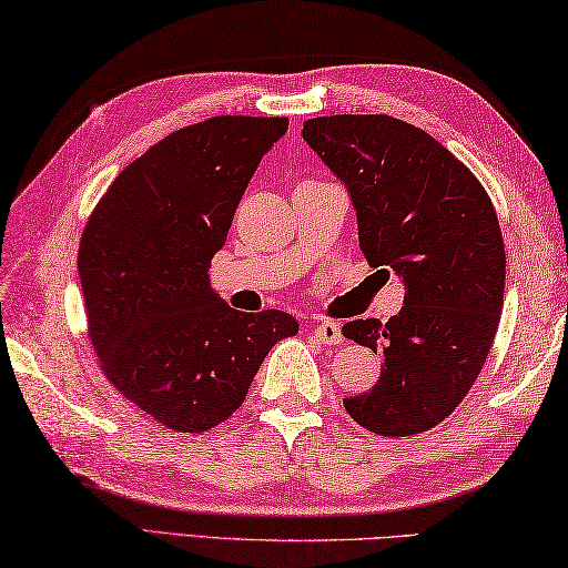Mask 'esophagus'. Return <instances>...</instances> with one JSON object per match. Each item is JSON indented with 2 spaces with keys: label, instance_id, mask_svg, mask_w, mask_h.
Returning a JSON list of instances; mask_svg holds the SVG:
<instances>
[{
  "label": "esophagus",
  "instance_id": "1",
  "mask_svg": "<svg viewBox=\"0 0 568 568\" xmlns=\"http://www.w3.org/2000/svg\"><path fill=\"white\" fill-rule=\"evenodd\" d=\"M313 335H315L317 343H323V345H339V343H343V333H339V325L337 323H329V320H325V323H320L313 329Z\"/></svg>",
  "mask_w": 568,
  "mask_h": 568
}]
</instances>
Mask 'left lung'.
<instances>
[{
	"instance_id": "8db88e82",
	"label": "left lung",
	"mask_w": 568,
	"mask_h": 568,
	"mask_svg": "<svg viewBox=\"0 0 568 568\" xmlns=\"http://www.w3.org/2000/svg\"><path fill=\"white\" fill-rule=\"evenodd\" d=\"M303 139L353 195L367 263L405 281L387 323L343 325L385 359L377 385L343 405L379 437L419 435L459 407L497 337L507 271L497 211L455 153L407 121L317 116Z\"/></svg>"
}]
</instances>
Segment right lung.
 <instances>
[{
	"mask_svg": "<svg viewBox=\"0 0 568 568\" xmlns=\"http://www.w3.org/2000/svg\"><path fill=\"white\" fill-rule=\"evenodd\" d=\"M285 131V116H213L173 131L119 173L81 233L101 373L173 432L201 435L229 419L271 347L297 333L293 315L233 311L209 283L257 163Z\"/></svg>",
	"mask_w": 568,
	"mask_h": 568,
	"instance_id": "add662e5",
	"label": "right lung"
}]
</instances>
